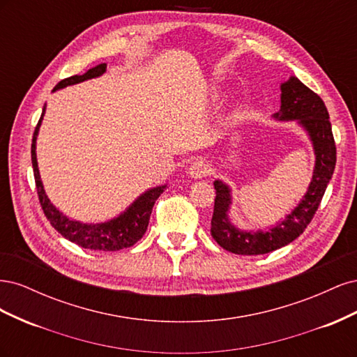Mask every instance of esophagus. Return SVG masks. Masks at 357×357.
<instances>
[{
	"mask_svg": "<svg viewBox=\"0 0 357 357\" xmlns=\"http://www.w3.org/2000/svg\"><path fill=\"white\" fill-rule=\"evenodd\" d=\"M208 172H210V165H208V162L204 159H197L189 168V174L193 178H202L207 176Z\"/></svg>",
	"mask_w": 357,
	"mask_h": 357,
	"instance_id": "34e87169",
	"label": "esophagus"
}]
</instances>
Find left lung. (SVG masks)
I'll return each mask as SVG.
<instances>
[{
    "label": "left lung",
    "mask_w": 357,
    "mask_h": 357,
    "mask_svg": "<svg viewBox=\"0 0 357 357\" xmlns=\"http://www.w3.org/2000/svg\"><path fill=\"white\" fill-rule=\"evenodd\" d=\"M282 121H295L310 132L316 152V168L307 195L286 220L268 232H241L226 218L231 197L222 181H214L215 198L211 218V235L225 250L235 255H265L296 240L305 231L321 202L337 164V146L332 134L329 113L320 96L291 77L282 84V110L275 114Z\"/></svg>",
    "instance_id": "1"
}]
</instances>
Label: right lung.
<instances>
[{"mask_svg":"<svg viewBox=\"0 0 357 357\" xmlns=\"http://www.w3.org/2000/svg\"><path fill=\"white\" fill-rule=\"evenodd\" d=\"M105 63H98L93 68L88 70L82 75H71L61 80L53 91L66 88L68 84L80 83L88 79L98 77V75L104 74ZM45 112L41 113L40 121L36 126L34 135H32V144H31V160L32 168H34V178H36V188L37 195L40 199V205L50 225L55 228L62 236H66L71 243H75L83 248H89V250H100V252H116L122 250L126 247H132L137 241L143 238L144 232L147 231L150 214H152V208L159 198V195L164 192L165 186H159L155 189H150L144 195L139 197L131 207H129L122 215H119L117 219L110 220L101 225H83L79 222H74L68 219L67 215L59 213L53 205L50 204L49 198L46 197L45 189H43L38 167H37V158H36V139L38 134V128L41 123V119Z\"/></svg>","mask_w":357,"mask_h":357,"instance_id":"add662e5","label":"right lung"}]
</instances>
